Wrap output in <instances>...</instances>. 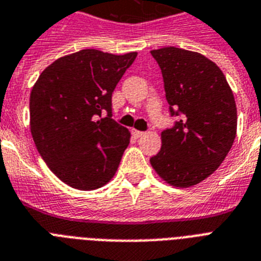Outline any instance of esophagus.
I'll return each mask as SVG.
<instances>
[{
	"label": "esophagus",
	"instance_id": "esophagus-1",
	"mask_svg": "<svg viewBox=\"0 0 261 261\" xmlns=\"http://www.w3.org/2000/svg\"><path fill=\"white\" fill-rule=\"evenodd\" d=\"M131 133H133V135H134V138H141L142 135L145 134L143 131H138V130H133V131H131Z\"/></svg>",
	"mask_w": 261,
	"mask_h": 261
}]
</instances>
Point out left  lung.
I'll list each match as a JSON object with an SVG mask.
<instances>
[{
    "instance_id": "obj_1",
    "label": "left lung",
    "mask_w": 261,
    "mask_h": 261,
    "mask_svg": "<svg viewBox=\"0 0 261 261\" xmlns=\"http://www.w3.org/2000/svg\"><path fill=\"white\" fill-rule=\"evenodd\" d=\"M160 65L173 127L161 133L162 147L150 158L167 184L188 188L222 164L236 138L233 92L217 65L192 50L166 46L150 52Z\"/></svg>"
}]
</instances>
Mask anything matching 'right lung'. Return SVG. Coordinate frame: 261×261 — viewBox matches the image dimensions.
I'll return each mask as SVG.
<instances>
[{
  "mask_svg": "<svg viewBox=\"0 0 261 261\" xmlns=\"http://www.w3.org/2000/svg\"><path fill=\"white\" fill-rule=\"evenodd\" d=\"M137 55L79 50L46 67L33 86L36 147L54 174L75 189H97L118 170L130 133L111 118V97Z\"/></svg>",
  "mask_w": 261,
  "mask_h": 261,
  "instance_id": "add662e5",
  "label": "right lung"
}]
</instances>
